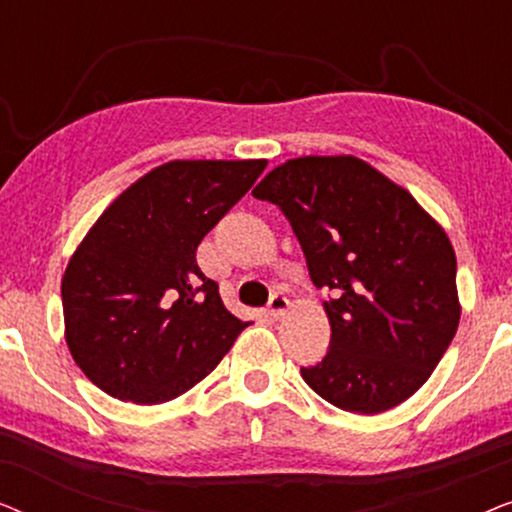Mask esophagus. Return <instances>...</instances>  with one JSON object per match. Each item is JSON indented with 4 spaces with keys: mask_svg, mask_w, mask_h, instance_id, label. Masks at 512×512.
Wrapping results in <instances>:
<instances>
[{
    "mask_svg": "<svg viewBox=\"0 0 512 512\" xmlns=\"http://www.w3.org/2000/svg\"><path fill=\"white\" fill-rule=\"evenodd\" d=\"M289 298L286 296H282V293H275V296L270 298V303H268V314H270V319H282L286 312H289Z\"/></svg>",
    "mask_w": 512,
    "mask_h": 512,
    "instance_id": "esophagus-1",
    "label": "esophagus"
}]
</instances>
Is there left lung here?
Listing matches in <instances>:
<instances>
[{"label": "left lung", "mask_w": 512, "mask_h": 512, "mask_svg": "<svg viewBox=\"0 0 512 512\" xmlns=\"http://www.w3.org/2000/svg\"><path fill=\"white\" fill-rule=\"evenodd\" d=\"M254 198L282 209L303 247L331 345L300 368L310 389L359 415L396 408L429 380L457 333V256L419 202L354 156H303Z\"/></svg>", "instance_id": "8db88e82"}]
</instances>
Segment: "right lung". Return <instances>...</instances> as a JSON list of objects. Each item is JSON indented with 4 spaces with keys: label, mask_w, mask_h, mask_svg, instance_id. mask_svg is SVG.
Segmentation results:
<instances>
[{
    "label": "right lung",
    "mask_w": 512,
    "mask_h": 512,
    "mask_svg": "<svg viewBox=\"0 0 512 512\" xmlns=\"http://www.w3.org/2000/svg\"><path fill=\"white\" fill-rule=\"evenodd\" d=\"M268 160H170L118 195L62 277L76 366L118 401H172L219 366L249 321L230 314L195 251Z\"/></svg>",
    "instance_id": "add662e5"
}]
</instances>
